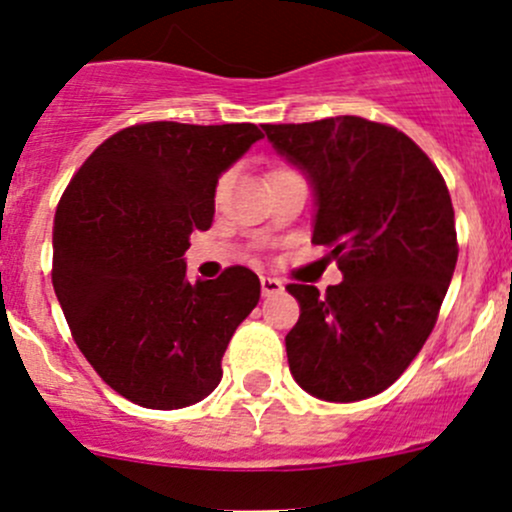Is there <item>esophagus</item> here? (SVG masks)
Masks as SVG:
<instances>
[{
	"label": "esophagus",
	"mask_w": 512,
	"mask_h": 512,
	"mask_svg": "<svg viewBox=\"0 0 512 512\" xmlns=\"http://www.w3.org/2000/svg\"><path fill=\"white\" fill-rule=\"evenodd\" d=\"M262 297H274V294H282L284 292V284L274 277H262Z\"/></svg>",
	"instance_id": "obj_1"
}]
</instances>
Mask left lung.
Returning a JSON list of instances; mask_svg holds the SVG:
<instances>
[{
  "label": "left lung",
  "instance_id": "1",
  "mask_svg": "<svg viewBox=\"0 0 512 512\" xmlns=\"http://www.w3.org/2000/svg\"><path fill=\"white\" fill-rule=\"evenodd\" d=\"M314 188V245L343 282L289 284L294 380L326 402H355L400 378L432 333L454 274V208L437 166L400 129L363 117L262 125Z\"/></svg>",
  "mask_w": 512,
  "mask_h": 512
}]
</instances>
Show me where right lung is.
Returning a JSON list of instances; mask_svg holds the SVG:
<instances>
[{
	"mask_svg": "<svg viewBox=\"0 0 512 512\" xmlns=\"http://www.w3.org/2000/svg\"><path fill=\"white\" fill-rule=\"evenodd\" d=\"M262 132L147 122L112 134L73 176L53 220V289L80 353L149 410L196 405L223 378L225 348L260 301V279L228 267L186 279L193 230H208L220 174Z\"/></svg>",
	"mask_w": 512,
	"mask_h": 512,
	"instance_id": "add662e5",
	"label": "right lung"
}]
</instances>
